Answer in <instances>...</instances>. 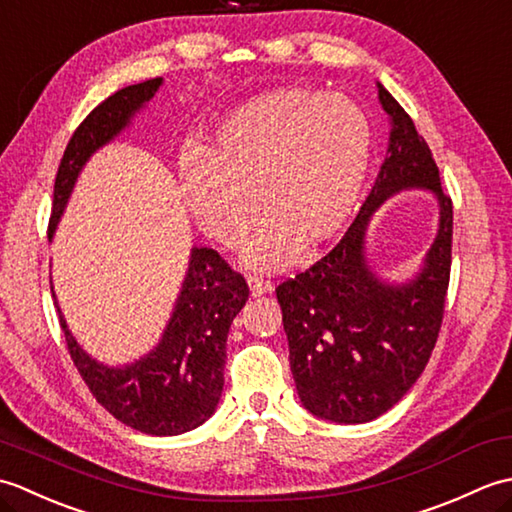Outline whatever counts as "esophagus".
Returning a JSON list of instances; mask_svg holds the SVG:
<instances>
[{"label": "esophagus", "mask_w": 512, "mask_h": 512, "mask_svg": "<svg viewBox=\"0 0 512 512\" xmlns=\"http://www.w3.org/2000/svg\"><path fill=\"white\" fill-rule=\"evenodd\" d=\"M248 284H250V292H253V297H262V295H266V292H273V284L266 279L250 277Z\"/></svg>", "instance_id": "1"}]
</instances>
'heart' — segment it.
<instances>
[{
    "instance_id": "heart-1",
    "label": "heart",
    "mask_w": 512,
    "mask_h": 512,
    "mask_svg": "<svg viewBox=\"0 0 512 512\" xmlns=\"http://www.w3.org/2000/svg\"><path fill=\"white\" fill-rule=\"evenodd\" d=\"M369 162L372 127L361 107L323 90L281 88L228 116L211 151L184 149L178 178L195 222L222 246L242 242L257 209L264 224L246 264L273 270L343 231Z\"/></svg>"
}]
</instances>
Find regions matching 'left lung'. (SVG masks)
I'll return each instance as SVG.
<instances>
[{
    "label": "left lung",
    "mask_w": 512,
    "mask_h": 512,
    "mask_svg": "<svg viewBox=\"0 0 512 512\" xmlns=\"http://www.w3.org/2000/svg\"><path fill=\"white\" fill-rule=\"evenodd\" d=\"M378 99L391 132L372 191L341 242L275 290L303 407L341 424L383 416L420 378L438 341L451 275L453 202L442 191L436 160L380 83ZM405 188L437 195L439 235L416 278L387 285L364 262V233L377 206Z\"/></svg>",
    "instance_id": "8db88e82"
}]
</instances>
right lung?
I'll list each match as a JSON object with an SVG mask.
<instances>
[{
    "label": "right lung",
    "mask_w": 512,
    "mask_h": 512,
    "mask_svg": "<svg viewBox=\"0 0 512 512\" xmlns=\"http://www.w3.org/2000/svg\"><path fill=\"white\" fill-rule=\"evenodd\" d=\"M160 85V76L127 85L96 105L76 127L54 180L48 237L61 220L85 162L123 132L140 107L154 99ZM246 301V279L217 250L193 248L187 277L160 343L125 367H107L85 354L65 325L59 306L57 312L68 352L92 396L127 427L149 436H178L213 416L224 387L228 328Z\"/></svg>",
    "instance_id": "obj_1"
}]
</instances>
